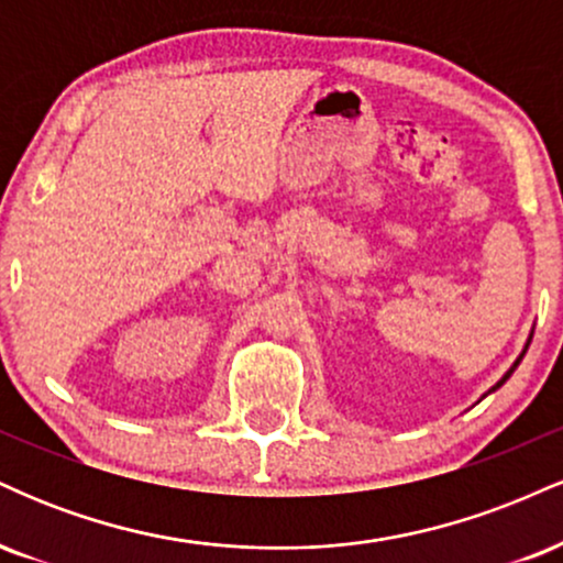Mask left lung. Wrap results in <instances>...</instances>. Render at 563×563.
I'll return each instance as SVG.
<instances>
[{
  "label": "left lung",
  "mask_w": 563,
  "mask_h": 563,
  "mask_svg": "<svg viewBox=\"0 0 563 563\" xmlns=\"http://www.w3.org/2000/svg\"><path fill=\"white\" fill-rule=\"evenodd\" d=\"M521 357H525V354H521ZM521 357H519V360H516V365H519V363H521ZM516 365H514V367H510V371H508V373H506V376H503V378H500V380H497V386H493V389H489V391H495V389H500V386H503V384H506V380H508V378H510V373H514V371H516Z\"/></svg>",
  "instance_id": "left-lung-1"
}]
</instances>
